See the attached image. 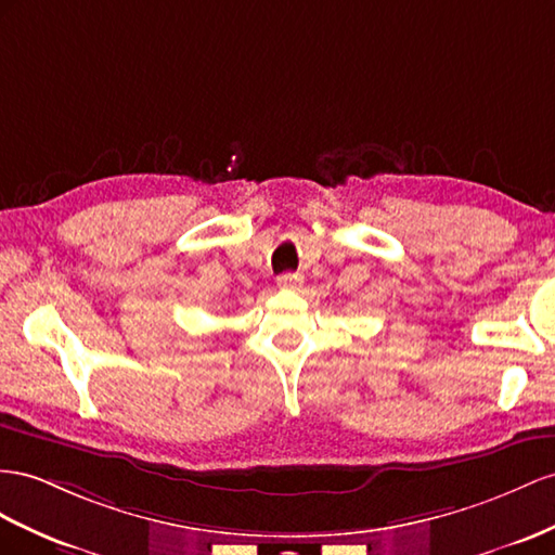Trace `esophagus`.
<instances>
[{"mask_svg":"<svg viewBox=\"0 0 555 555\" xmlns=\"http://www.w3.org/2000/svg\"><path fill=\"white\" fill-rule=\"evenodd\" d=\"M276 283H279V288H291V291H295V288L302 286V276L288 272V274H281V276L276 279Z\"/></svg>","mask_w":555,"mask_h":555,"instance_id":"obj_1","label":"esophagus"}]
</instances>
